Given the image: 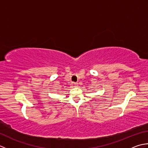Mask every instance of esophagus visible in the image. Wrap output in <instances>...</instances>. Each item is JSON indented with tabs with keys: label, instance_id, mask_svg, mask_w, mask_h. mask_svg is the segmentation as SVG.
I'll use <instances>...</instances> for the list:
<instances>
[{
	"label": "esophagus",
	"instance_id": "34e87169",
	"mask_svg": "<svg viewBox=\"0 0 148 148\" xmlns=\"http://www.w3.org/2000/svg\"><path fill=\"white\" fill-rule=\"evenodd\" d=\"M74 85L75 87H77L78 86V83H74Z\"/></svg>",
	"mask_w": 148,
	"mask_h": 148
}]
</instances>
